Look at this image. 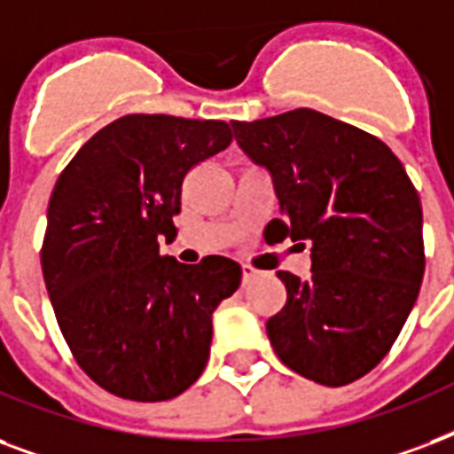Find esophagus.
<instances>
[{"label": "esophagus", "mask_w": 454, "mask_h": 454, "mask_svg": "<svg viewBox=\"0 0 454 454\" xmlns=\"http://www.w3.org/2000/svg\"><path fill=\"white\" fill-rule=\"evenodd\" d=\"M259 269H254V266L252 264H242V281L247 283V281H252V278H257L259 276Z\"/></svg>", "instance_id": "1"}]
</instances>
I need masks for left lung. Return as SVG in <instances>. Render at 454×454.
Returning <instances> with one entry per match:
<instances>
[{"label":"left lung","instance_id":"1","mask_svg":"<svg viewBox=\"0 0 454 454\" xmlns=\"http://www.w3.org/2000/svg\"><path fill=\"white\" fill-rule=\"evenodd\" d=\"M245 154L266 166L283 219L266 242L311 245V276L278 271L288 300L266 321L283 364L348 386L388 355L424 278L417 188L386 143L314 109L233 121Z\"/></svg>","mask_w":454,"mask_h":454}]
</instances>
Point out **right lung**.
<instances>
[{
  "mask_svg": "<svg viewBox=\"0 0 454 454\" xmlns=\"http://www.w3.org/2000/svg\"><path fill=\"white\" fill-rule=\"evenodd\" d=\"M226 121L128 114L82 145L51 190L43 276L82 372L133 403L188 390L209 359L212 314L240 286V264L159 254L173 238L190 168L226 150Z\"/></svg>",
  "mask_w": 454,
  "mask_h": 454,
  "instance_id": "1",
  "label": "right lung"
}]
</instances>
